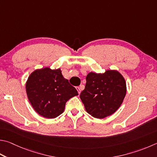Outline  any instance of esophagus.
Returning a JSON list of instances; mask_svg holds the SVG:
<instances>
[{"label": "esophagus", "mask_w": 157, "mask_h": 157, "mask_svg": "<svg viewBox=\"0 0 157 157\" xmlns=\"http://www.w3.org/2000/svg\"><path fill=\"white\" fill-rule=\"evenodd\" d=\"M82 86H78V87H76V89H77V90H78V93H79V94H80V93H81Z\"/></svg>", "instance_id": "obj_1"}]
</instances>
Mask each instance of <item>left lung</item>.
<instances>
[{"instance_id": "left-lung-1", "label": "left lung", "mask_w": 157, "mask_h": 157, "mask_svg": "<svg viewBox=\"0 0 157 157\" xmlns=\"http://www.w3.org/2000/svg\"><path fill=\"white\" fill-rule=\"evenodd\" d=\"M80 99L86 112L98 119H103L115 113L120 107L126 94V80L115 70L104 73L90 72Z\"/></svg>"}]
</instances>
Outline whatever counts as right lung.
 <instances>
[{
  "instance_id": "right-lung-1",
  "label": "right lung",
  "mask_w": 157,
  "mask_h": 157,
  "mask_svg": "<svg viewBox=\"0 0 157 157\" xmlns=\"http://www.w3.org/2000/svg\"><path fill=\"white\" fill-rule=\"evenodd\" d=\"M27 98L33 109L45 118L53 119L64 112L69 99L78 95L59 69H36L26 82Z\"/></svg>"
}]
</instances>
